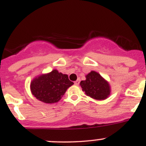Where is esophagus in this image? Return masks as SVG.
I'll use <instances>...</instances> for the list:
<instances>
[{
  "label": "esophagus",
  "instance_id": "obj_1",
  "mask_svg": "<svg viewBox=\"0 0 146 146\" xmlns=\"http://www.w3.org/2000/svg\"><path fill=\"white\" fill-rule=\"evenodd\" d=\"M80 79H78L77 80L75 81L74 84H75V85H79V84H80Z\"/></svg>",
  "mask_w": 146,
  "mask_h": 146
}]
</instances>
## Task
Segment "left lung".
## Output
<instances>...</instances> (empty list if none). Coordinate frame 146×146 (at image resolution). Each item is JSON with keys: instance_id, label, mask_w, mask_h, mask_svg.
<instances>
[{"instance_id": "left-lung-1", "label": "left lung", "mask_w": 146, "mask_h": 146, "mask_svg": "<svg viewBox=\"0 0 146 146\" xmlns=\"http://www.w3.org/2000/svg\"><path fill=\"white\" fill-rule=\"evenodd\" d=\"M80 85L87 96L96 100H104L110 94L109 83L94 70L86 76L85 80L81 81Z\"/></svg>"}]
</instances>
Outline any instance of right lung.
<instances>
[{
	"mask_svg": "<svg viewBox=\"0 0 146 146\" xmlns=\"http://www.w3.org/2000/svg\"><path fill=\"white\" fill-rule=\"evenodd\" d=\"M73 82L69 80L68 75L53 70L47 74L35 78L31 82L32 94L42 102L53 104L58 102Z\"/></svg>",
	"mask_w": 146,
	"mask_h": 146,
	"instance_id": "add662e5",
	"label": "right lung"
}]
</instances>
